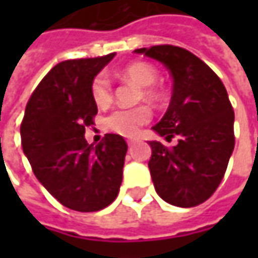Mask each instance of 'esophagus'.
Returning <instances> with one entry per match:
<instances>
[{"label":"esophagus","mask_w":258,"mask_h":258,"mask_svg":"<svg viewBox=\"0 0 258 258\" xmlns=\"http://www.w3.org/2000/svg\"><path fill=\"white\" fill-rule=\"evenodd\" d=\"M134 144H135L134 139H127V145H129V148H131V146H132Z\"/></svg>","instance_id":"obj_1"}]
</instances>
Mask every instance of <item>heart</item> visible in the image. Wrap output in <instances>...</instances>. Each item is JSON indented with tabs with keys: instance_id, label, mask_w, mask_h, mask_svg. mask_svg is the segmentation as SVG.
I'll return each mask as SVG.
<instances>
[{
	"instance_id": "heart-1",
	"label": "heart",
	"mask_w": 258,
	"mask_h": 258,
	"mask_svg": "<svg viewBox=\"0 0 258 258\" xmlns=\"http://www.w3.org/2000/svg\"><path fill=\"white\" fill-rule=\"evenodd\" d=\"M119 75L126 80H131L142 87V93L139 96L141 100L145 99L148 102L155 103L162 99L164 92L156 85L158 72L154 66L138 61V63H132L123 67ZM90 96L97 107H106L112 102L113 90H112V83L107 76L99 73L94 77L90 83ZM151 119H152V112L145 104L129 107V109L119 107L104 117L103 126L110 132L132 138L139 134L141 127L144 124L149 123Z\"/></svg>"
}]
</instances>
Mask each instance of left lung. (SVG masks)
<instances>
[{
	"mask_svg": "<svg viewBox=\"0 0 258 258\" xmlns=\"http://www.w3.org/2000/svg\"><path fill=\"white\" fill-rule=\"evenodd\" d=\"M166 66L173 79L171 103L154 126L178 145L149 142V171L158 195L176 207L205 203L221 183L233 154L234 110L220 77L201 58L172 44L138 48Z\"/></svg>",
	"mask_w": 258,
	"mask_h": 258,
	"instance_id": "left-lung-1",
	"label": "left lung"
}]
</instances>
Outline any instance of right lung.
Returning a JSON list of instances; mask_svg holds the SVG:
<instances>
[{"label":"right lung","instance_id":"1","mask_svg":"<svg viewBox=\"0 0 258 258\" xmlns=\"http://www.w3.org/2000/svg\"><path fill=\"white\" fill-rule=\"evenodd\" d=\"M114 53L55 64L34 89L21 122V145L37 179L64 207L94 213L113 203L123 176L127 144L107 134L86 142L97 106L90 83Z\"/></svg>","mask_w":258,"mask_h":258}]
</instances>
